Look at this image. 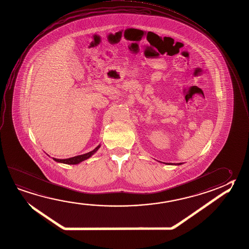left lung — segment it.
<instances>
[{
  "label": "left lung",
  "mask_w": 249,
  "mask_h": 249,
  "mask_svg": "<svg viewBox=\"0 0 249 249\" xmlns=\"http://www.w3.org/2000/svg\"><path fill=\"white\" fill-rule=\"evenodd\" d=\"M169 164H170V163H169ZM178 164H181V163H178Z\"/></svg>",
  "instance_id": "left-lung-1"
}]
</instances>
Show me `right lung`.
<instances>
[{"label": "right lung", "mask_w": 249, "mask_h": 249, "mask_svg": "<svg viewBox=\"0 0 249 249\" xmlns=\"http://www.w3.org/2000/svg\"><path fill=\"white\" fill-rule=\"evenodd\" d=\"M100 147H101V145H99L92 151H90V152L87 153V154H84V155H80V156H76V157H71V158H67V159H56V158H53V160L58 161V162H62V163H66V164H78L79 162L85 161V160L88 159L89 157H92V155L100 148Z\"/></svg>", "instance_id": "obj_1"}]
</instances>
